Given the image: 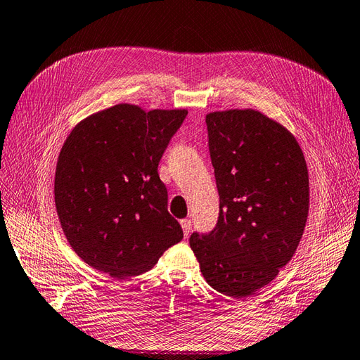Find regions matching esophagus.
<instances>
[{
    "label": "esophagus",
    "instance_id": "1",
    "mask_svg": "<svg viewBox=\"0 0 360 360\" xmlns=\"http://www.w3.org/2000/svg\"><path fill=\"white\" fill-rule=\"evenodd\" d=\"M181 224V229H183V233H185V236H188L191 233V229H192V224H191V220H181L180 221Z\"/></svg>",
    "mask_w": 360,
    "mask_h": 360
}]
</instances>
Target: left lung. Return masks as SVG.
<instances>
[{"mask_svg":"<svg viewBox=\"0 0 360 360\" xmlns=\"http://www.w3.org/2000/svg\"><path fill=\"white\" fill-rule=\"evenodd\" d=\"M220 214L189 244L207 284L241 300L292 259L309 215V171L300 143L255 110L206 116Z\"/></svg>","mask_w":360,"mask_h":360,"instance_id":"8db88e82","label":"left lung"}]
</instances>
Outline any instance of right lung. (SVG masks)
I'll use <instances>...</instances> for the list:
<instances>
[{"instance_id": "add662e5", "label": "right lung", "mask_w": 360, "mask_h": 360, "mask_svg": "<svg viewBox=\"0 0 360 360\" xmlns=\"http://www.w3.org/2000/svg\"><path fill=\"white\" fill-rule=\"evenodd\" d=\"M186 110L119 103L73 128L58 157L55 205L70 246L116 279L148 271L183 238L159 162Z\"/></svg>"}]
</instances>
